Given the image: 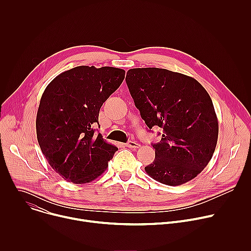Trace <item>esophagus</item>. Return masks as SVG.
<instances>
[{"mask_svg":"<svg viewBox=\"0 0 251 251\" xmlns=\"http://www.w3.org/2000/svg\"><path fill=\"white\" fill-rule=\"evenodd\" d=\"M125 145H126V147H128V148H132V149H138V148H140V144H138V143L133 142V141H129V142H127Z\"/></svg>","mask_w":251,"mask_h":251,"instance_id":"esophagus-1","label":"esophagus"}]
</instances>
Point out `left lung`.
Returning <instances> with one entry per match:
<instances>
[{
	"label": "left lung",
	"mask_w": 251,
	"mask_h": 251,
	"mask_svg": "<svg viewBox=\"0 0 251 251\" xmlns=\"http://www.w3.org/2000/svg\"><path fill=\"white\" fill-rule=\"evenodd\" d=\"M126 83L149 129L163 130L146 173L169 186L193 180L206 167L218 143L219 121L206 90L191 76L157 67L129 69Z\"/></svg>",
	"instance_id": "1"
}]
</instances>
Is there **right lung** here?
I'll return each mask as SVG.
<instances>
[{"instance_id": "obj_1", "label": "right lung", "mask_w": 251, "mask_h": 251, "mask_svg": "<svg viewBox=\"0 0 251 251\" xmlns=\"http://www.w3.org/2000/svg\"><path fill=\"white\" fill-rule=\"evenodd\" d=\"M125 70L76 66L57 75L45 89L37 113V137L50 167L65 181H94L118 150L95 134L99 110L122 83Z\"/></svg>"}]
</instances>
